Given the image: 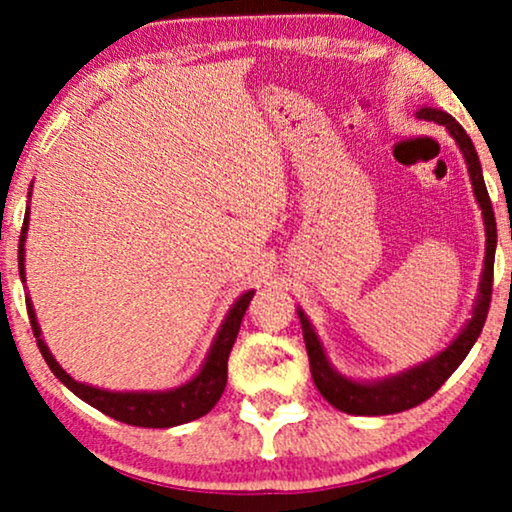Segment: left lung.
I'll return each mask as SVG.
<instances>
[{
	"label": "left lung",
	"mask_w": 512,
	"mask_h": 512,
	"mask_svg": "<svg viewBox=\"0 0 512 512\" xmlns=\"http://www.w3.org/2000/svg\"><path fill=\"white\" fill-rule=\"evenodd\" d=\"M418 118L425 121H434L444 125L451 132V137L463 151L465 163H468V173L472 180V189H475L477 204L482 208L484 216V230H487V256H484V270H482V282H479V296L475 311L468 325L463 327V332L449 344V349H444L430 361L415 365L401 375L387 377V380L377 382H353L349 377L339 375L327 361L323 344H320L318 334H315L313 325L308 323L304 311L299 313L301 330H304V342L308 351V361H311V375L315 387L334 408L344 410L349 415H391L401 413V410L420 406L422 401H427L444 384L449 377L456 372L460 363L465 361L472 344L477 342V337L482 334L484 320H487L489 304H491V287H494V254H496V218L494 208H491V199L482 178V166H479V156L475 151V144L468 137V132L463 130L456 118L449 116L446 111L439 109H425L418 111Z\"/></svg>",
	"instance_id": "obj_1"
}]
</instances>
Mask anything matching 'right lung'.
Listing matches in <instances>:
<instances>
[{"mask_svg": "<svg viewBox=\"0 0 512 512\" xmlns=\"http://www.w3.org/2000/svg\"><path fill=\"white\" fill-rule=\"evenodd\" d=\"M33 187V185H30ZM25 232H28V213L23 218V227H21V239H18V270H21V280L25 282V273H23V242H25ZM251 299H254V289L239 296L235 301V306L230 308L227 313L225 323L220 325V330L213 339L211 351H208L204 365L197 372L194 380H189L187 384H182L178 389H168V391H109V389H97L90 387V384L75 382L66 370L56 363V358L52 356V351L47 349V344L42 342L40 337V325H37L33 304L28 299V315H30V325H33L37 346H40L42 358L47 361L49 370L54 372L59 380L66 384L68 389L73 391L78 399L85 403H90L92 408L102 410L104 415H109L113 420H121L125 425H135V427H154V430H161V427H175V425H185L189 420H197L201 415H206L208 410L216 406L220 396H223L225 384H227V358H230L232 344H235L239 325H242V318L249 308Z\"/></svg>", "mask_w": 512, "mask_h": 512, "instance_id": "obj_1", "label": "right lung"}]
</instances>
